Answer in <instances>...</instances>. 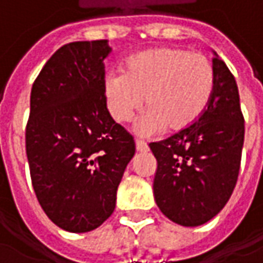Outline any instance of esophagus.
Segmentation results:
<instances>
[{
    "mask_svg": "<svg viewBox=\"0 0 263 263\" xmlns=\"http://www.w3.org/2000/svg\"><path fill=\"white\" fill-rule=\"evenodd\" d=\"M135 147H137V151L138 153H145L147 149H148V145H147V142L142 140H137L135 141Z\"/></svg>",
    "mask_w": 263,
    "mask_h": 263,
    "instance_id": "obj_1",
    "label": "esophagus"
}]
</instances>
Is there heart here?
Returning a JSON list of instances; mask_svg holds the SVG:
<instances>
[{
    "label": "heart",
    "mask_w": 263,
    "mask_h": 263,
    "mask_svg": "<svg viewBox=\"0 0 263 263\" xmlns=\"http://www.w3.org/2000/svg\"><path fill=\"white\" fill-rule=\"evenodd\" d=\"M215 86L214 68L202 53L180 48H159L132 57L123 74L110 72L103 81L104 99L116 122H128L144 104L142 134L166 128H189L205 112Z\"/></svg>",
    "instance_id": "obj_1"
}]
</instances>
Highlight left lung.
<instances>
[{"label": "left lung", "mask_w": 263, "mask_h": 263, "mask_svg": "<svg viewBox=\"0 0 263 263\" xmlns=\"http://www.w3.org/2000/svg\"><path fill=\"white\" fill-rule=\"evenodd\" d=\"M215 86L202 116L149 148L157 160L153 191L160 211L176 224L196 227L214 218L237 182L245 119L236 80L214 52Z\"/></svg>", "instance_id": "left-lung-1"}]
</instances>
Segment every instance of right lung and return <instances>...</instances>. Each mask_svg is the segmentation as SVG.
<instances>
[{"label": "right lung", "mask_w": 263, "mask_h": 263, "mask_svg": "<svg viewBox=\"0 0 263 263\" xmlns=\"http://www.w3.org/2000/svg\"><path fill=\"white\" fill-rule=\"evenodd\" d=\"M107 41L59 48L34 80L26 153L34 194L62 230L86 233L114 213L116 191L135 154L129 132L104 99Z\"/></svg>", "instance_id": "1"}]
</instances>
